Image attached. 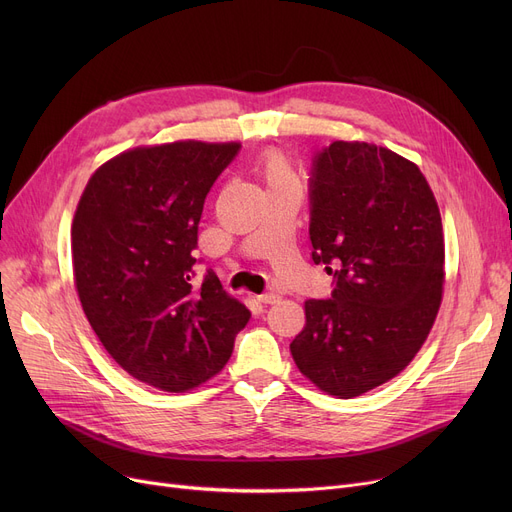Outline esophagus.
<instances>
[{"instance_id": "1", "label": "esophagus", "mask_w": 512, "mask_h": 512, "mask_svg": "<svg viewBox=\"0 0 512 512\" xmlns=\"http://www.w3.org/2000/svg\"><path fill=\"white\" fill-rule=\"evenodd\" d=\"M257 301L263 303V305H274V303L280 301V294H276V292H265V294H259Z\"/></svg>"}]
</instances>
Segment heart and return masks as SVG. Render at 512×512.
<instances>
[{"instance_id":"obj_1","label":"heart","mask_w":512,"mask_h":512,"mask_svg":"<svg viewBox=\"0 0 512 512\" xmlns=\"http://www.w3.org/2000/svg\"><path fill=\"white\" fill-rule=\"evenodd\" d=\"M259 174L263 176L267 186H284V184H299L294 168L290 161L280 151H267L259 159Z\"/></svg>"}]
</instances>
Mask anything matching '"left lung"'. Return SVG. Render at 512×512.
Returning a JSON list of instances; mask_svg holds the SVG:
<instances>
[{
    "label": "left lung",
    "instance_id": "8db88e82",
    "mask_svg": "<svg viewBox=\"0 0 512 512\" xmlns=\"http://www.w3.org/2000/svg\"><path fill=\"white\" fill-rule=\"evenodd\" d=\"M309 236L336 288L305 303L290 353L321 392L355 398L396 378L432 332L446 276L438 201L407 157L334 141L315 157Z\"/></svg>",
    "mask_w": 512,
    "mask_h": 512
}]
</instances>
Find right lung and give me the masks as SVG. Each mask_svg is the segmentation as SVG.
Masks as SVG:
<instances>
[{
    "mask_svg": "<svg viewBox=\"0 0 512 512\" xmlns=\"http://www.w3.org/2000/svg\"><path fill=\"white\" fill-rule=\"evenodd\" d=\"M238 149H128L93 172L74 211L72 272L89 324L126 373L164 392L218 375L251 317L213 272L191 284L205 197Z\"/></svg>",
    "mask_w": 512,
    "mask_h": 512,
    "instance_id": "obj_1",
    "label": "right lung"
}]
</instances>
